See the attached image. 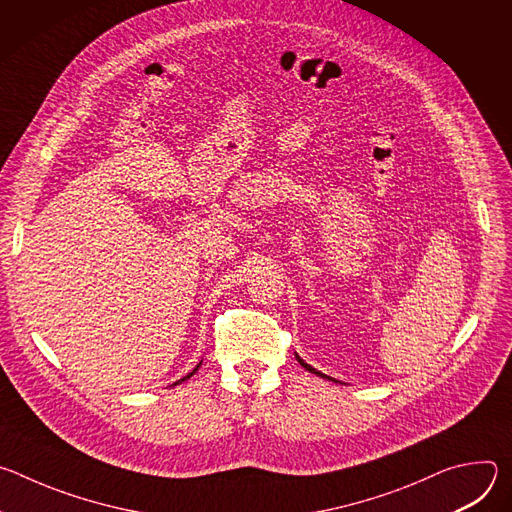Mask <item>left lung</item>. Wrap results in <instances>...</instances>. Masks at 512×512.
I'll use <instances>...</instances> for the list:
<instances>
[{"mask_svg":"<svg viewBox=\"0 0 512 512\" xmlns=\"http://www.w3.org/2000/svg\"><path fill=\"white\" fill-rule=\"evenodd\" d=\"M296 358H298V362H300V364H302V367H304V369H306V371H310V373H314V375H318V377H322V379H330V377H326V375H322V373H320V371H316V369H312V367H310V364H306V362H304V360H302V358H300V356H296Z\"/></svg>","mask_w":512,"mask_h":512,"instance_id":"obj_1","label":"left lung"}]
</instances>
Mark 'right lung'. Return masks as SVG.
I'll list each match as a JSON object with an SVG mask.
<instances>
[{"label": "right lung", "instance_id": "add662e5", "mask_svg": "<svg viewBox=\"0 0 512 512\" xmlns=\"http://www.w3.org/2000/svg\"><path fill=\"white\" fill-rule=\"evenodd\" d=\"M198 369H200V364H196V369H194V371H192V373H190V375H188V377H184V379H182V381H186V379H190V377H192V375H194V373H196V371H198ZM176 385H178V383H176Z\"/></svg>", "mask_w": 512, "mask_h": 512}]
</instances>
